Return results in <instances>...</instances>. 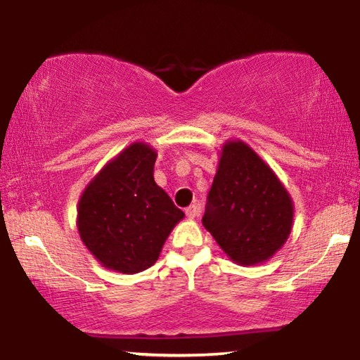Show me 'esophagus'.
Listing matches in <instances>:
<instances>
[{"mask_svg":"<svg viewBox=\"0 0 360 360\" xmlns=\"http://www.w3.org/2000/svg\"><path fill=\"white\" fill-rule=\"evenodd\" d=\"M186 214H187V218H191V219L195 218V216L198 214V207H197V205H191V207H187L186 208Z\"/></svg>","mask_w":360,"mask_h":360,"instance_id":"esophagus-1","label":"esophagus"}]
</instances>
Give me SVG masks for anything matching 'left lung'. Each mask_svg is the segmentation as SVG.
Wrapping results in <instances>:
<instances>
[{"label": "left lung", "instance_id": "1", "mask_svg": "<svg viewBox=\"0 0 360 360\" xmlns=\"http://www.w3.org/2000/svg\"><path fill=\"white\" fill-rule=\"evenodd\" d=\"M295 207L272 168L240 139L222 144L203 226L242 266L271 259L287 242Z\"/></svg>", "mask_w": 360, "mask_h": 360}]
</instances>
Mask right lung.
<instances>
[{
	"label": "right lung",
	"mask_w": 360,
	"mask_h": 360,
	"mask_svg": "<svg viewBox=\"0 0 360 360\" xmlns=\"http://www.w3.org/2000/svg\"><path fill=\"white\" fill-rule=\"evenodd\" d=\"M157 150L133 142L104 165L78 200L84 247L107 269L138 274L155 264L184 213L153 179Z\"/></svg>",
	"instance_id": "right-lung-1"
}]
</instances>
